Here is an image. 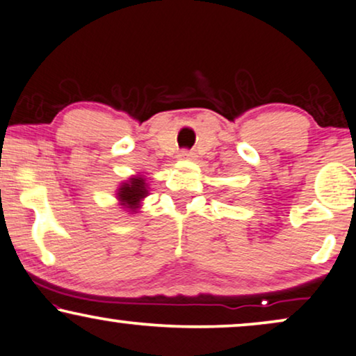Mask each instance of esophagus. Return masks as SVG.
Here are the masks:
<instances>
[{
    "label": "esophagus",
    "mask_w": 356,
    "mask_h": 356,
    "mask_svg": "<svg viewBox=\"0 0 356 356\" xmlns=\"http://www.w3.org/2000/svg\"><path fill=\"white\" fill-rule=\"evenodd\" d=\"M192 157H193V154L187 149H182L181 152H179V159H192Z\"/></svg>",
    "instance_id": "1"
}]
</instances>
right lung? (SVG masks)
Here are the masks:
<instances>
[{"label":"right lung","instance_id":"1","mask_svg":"<svg viewBox=\"0 0 356 356\" xmlns=\"http://www.w3.org/2000/svg\"><path fill=\"white\" fill-rule=\"evenodd\" d=\"M147 195V184L143 175H133L128 181L123 182L116 191L120 205L129 211H136L141 205V200Z\"/></svg>","mask_w":356,"mask_h":356}]
</instances>
